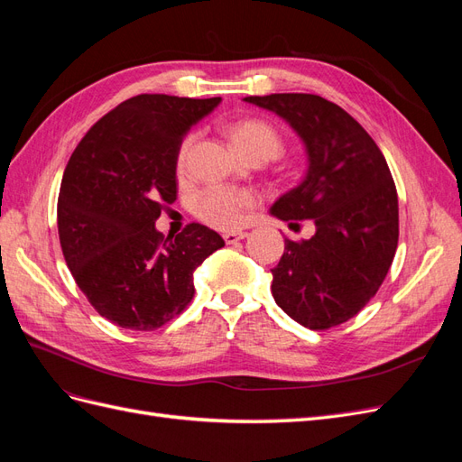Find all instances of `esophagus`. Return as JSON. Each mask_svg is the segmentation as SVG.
Masks as SVG:
<instances>
[{"label":"esophagus","mask_w":462,"mask_h":462,"mask_svg":"<svg viewBox=\"0 0 462 462\" xmlns=\"http://www.w3.org/2000/svg\"><path fill=\"white\" fill-rule=\"evenodd\" d=\"M246 236H248V233H245V231H231V233L223 235V241H226L227 245H235L236 241L246 239Z\"/></svg>","instance_id":"obj_1"}]
</instances>
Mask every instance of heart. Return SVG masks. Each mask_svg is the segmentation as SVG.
<instances>
[{"label":"heart","instance_id":"heart-1","mask_svg":"<svg viewBox=\"0 0 462 462\" xmlns=\"http://www.w3.org/2000/svg\"><path fill=\"white\" fill-rule=\"evenodd\" d=\"M231 143L246 158L250 156H262L265 160H273L283 150V143L279 138L277 131L262 119H236L229 123L227 127ZM192 144V136H187L180 143L177 156H175V170L183 173L189 148ZM256 204V197L250 190H233L214 187L204 190L194 204V212L197 216L209 223V226L219 229H233L239 227L246 217L248 209H253Z\"/></svg>","mask_w":462,"mask_h":462}]
</instances>
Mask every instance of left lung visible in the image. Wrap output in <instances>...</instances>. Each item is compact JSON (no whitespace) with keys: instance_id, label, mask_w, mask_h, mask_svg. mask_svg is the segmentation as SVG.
Instances as JSON below:
<instances>
[{"instance_id":"1","label":"left lung","mask_w":462,"mask_h":462,"mask_svg":"<svg viewBox=\"0 0 462 462\" xmlns=\"http://www.w3.org/2000/svg\"><path fill=\"white\" fill-rule=\"evenodd\" d=\"M282 117L304 144L306 175L270 214L316 233L272 270V295L300 326L328 329L356 316L383 283L399 241V202L382 150L337 104L316 94L248 96Z\"/></svg>"}]
</instances>
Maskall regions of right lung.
<instances>
[{
  "label": "right lung",
  "instance_id": "obj_1",
  "mask_svg": "<svg viewBox=\"0 0 462 462\" xmlns=\"http://www.w3.org/2000/svg\"><path fill=\"white\" fill-rule=\"evenodd\" d=\"M221 97L141 94L97 121L69 160L58 199L67 268L96 312L152 331L194 297L192 273L223 239L200 223L165 236L163 204L177 200L175 156L192 125Z\"/></svg>",
  "mask_w": 462,
  "mask_h": 462
}]
</instances>
